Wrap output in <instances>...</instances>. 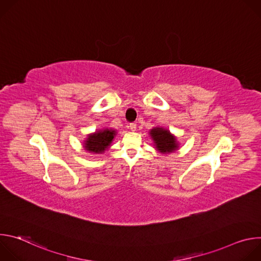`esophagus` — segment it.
<instances>
[{
	"label": "esophagus",
	"instance_id": "esophagus-1",
	"mask_svg": "<svg viewBox=\"0 0 261 261\" xmlns=\"http://www.w3.org/2000/svg\"><path fill=\"white\" fill-rule=\"evenodd\" d=\"M130 130L131 131H136V124L135 123H132V124H130Z\"/></svg>",
	"mask_w": 261,
	"mask_h": 261
}]
</instances>
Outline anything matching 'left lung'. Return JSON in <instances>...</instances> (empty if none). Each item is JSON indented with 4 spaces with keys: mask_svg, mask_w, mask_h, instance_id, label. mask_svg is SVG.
I'll use <instances>...</instances> for the list:
<instances>
[{
    "mask_svg": "<svg viewBox=\"0 0 261 261\" xmlns=\"http://www.w3.org/2000/svg\"><path fill=\"white\" fill-rule=\"evenodd\" d=\"M150 136L154 141V146L161 154L167 155L175 152L178 148L176 137L168 129L163 127H154L150 131Z\"/></svg>",
    "mask_w": 261,
    "mask_h": 261,
    "instance_id": "left-lung-1",
    "label": "left lung"
}]
</instances>
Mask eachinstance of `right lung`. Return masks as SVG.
Instances as JSON below:
<instances>
[{
  "label": "right lung",
  "instance_id": "add662e5",
  "mask_svg": "<svg viewBox=\"0 0 261 261\" xmlns=\"http://www.w3.org/2000/svg\"><path fill=\"white\" fill-rule=\"evenodd\" d=\"M117 135V131L111 128H105L101 130H97L94 133H91L87 136L84 141V148L91 154H103L105 150L110 146L115 136Z\"/></svg>",
  "mask_w": 261,
  "mask_h": 261
}]
</instances>
